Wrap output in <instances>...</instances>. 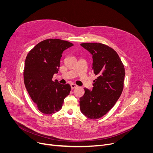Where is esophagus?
Returning a JSON list of instances; mask_svg holds the SVG:
<instances>
[{
    "mask_svg": "<svg viewBox=\"0 0 153 153\" xmlns=\"http://www.w3.org/2000/svg\"><path fill=\"white\" fill-rule=\"evenodd\" d=\"M71 89H75V88L77 87L78 86L76 84H71Z\"/></svg>",
    "mask_w": 153,
    "mask_h": 153,
    "instance_id": "obj_1",
    "label": "esophagus"
}]
</instances>
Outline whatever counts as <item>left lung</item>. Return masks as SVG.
Returning a JSON list of instances; mask_svg holds the SVG:
<instances>
[{"mask_svg": "<svg viewBox=\"0 0 153 153\" xmlns=\"http://www.w3.org/2000/svg\"><path fill=\"white\" fill-rule=\"evenodd\" d=\"M81 45L92 55V69L97 77L92 90L84 88L80 98V109L87 118L98 119L113 107L123 89L125 71L117 52L102 43H86Z\"/></svg>", "mask_w": 153, "mask_h": 153, "instance_id": "8db88e82", "label": "left lung"}]
</instances>
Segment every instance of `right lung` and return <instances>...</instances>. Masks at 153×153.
<instances>
[{
	"mask_svg": "<svg viewBox=\"0 0 153 153\" xmlns=\"http://www.w3.org/2000/svg\"><path fill=\"white\" fill-rule=\"evenodd\" d=\"M74 45L59 39H47L38 43L28 53L23 71L26 89L38 110L50 115L62 108L71 86L53 81L57 74L62 52Z\"/></svg>",
	"mask_w": 153,
	"mask_h": 153,
	"instance_id": "1",
	"label": "right lung"
}]
</instances>
